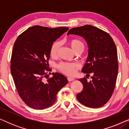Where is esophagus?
<instances>
[{
    "mask_svg": "<svg viewBox=\"0 0 129 129\" xmlns=\"http://www.w3.org/2000/svg\"><path fill=\"white\" fill-rule=\"evenodd\" d=\"M68 80L69 82H71V81H73L74 80H75V79L73 78V77H68Z\"/></svg>",
    "mask_w": 129,
    "mask_h": 129,
    "instance_id": "34e87169",
    "label": "esophagus"
}]
</instances>
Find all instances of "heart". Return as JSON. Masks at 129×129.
I'll use <instances>...</instances> for the list:
<instances>
[{"mask_svg":"<svg viewBox=\"0 0 129 129\" xmlns=\"http://www.w3.org/2000/svg\"><path fill=\"white\" fill-rule=\"evenodd\" d=\"M69 43L70 44V46L72 47V49L75 52L78 50L83 52L84 49V43L80 40L77 39H70L69 40ZM60 46L61 43L59 42H55L53 43L50 51V55L52 57H55L57 56ZM58 68L61 72H62L66 75L72 76L75 74L77 69H78V65L76 63L62 62L58 65Z\"/></svg>","mask_w":129,"mask_h":129,"instance_id":"heart-1","label":"heart"}]
</instances>
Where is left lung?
Segmentation results:
<instances>
[{
	"mask_svg": "<svg viewBox=\"0 0 129 129\" xmlns=\"http://www.w3.org/2000/svg\"><path fill=\"white\" fill-rule=\"evenodd\" d=\"M71 34L83 37L89 47L87 59L82 69L87 76L79 79L83 89L77 94V99L91 108L102 107L110 99L117 80L119 66L115 43L108 33L89 24L72 28L67 35ZM90 73L93 76L89 82L87 79Z\"/></svg>",
	"mask_w": 129,
	"mask_h": 129,
	"instance_id": "left-lung-1",
	"label": "left lung"
}]
</instances>
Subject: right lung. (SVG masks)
Instances as JSON below:
<instances>
[{
    "label": "right lung",
    "instance_id": "add662e5",
    "mask_svg": "<svg viewBox=\"0 0 129 129\" xmlns=\"http://www.w3.org/2000/svg\"><path fill=\"white\" fill-rule=\"evenodd\" d=\"M68 27L34 26L20 34L14 43L10 70L20 98L28 106L42 110L53 105L56 95L68 83L64 76L53 73L47 81L50 48Z\"/></svg>",
    "mask_w": 129,
    "mask_h": 129
}]
</instances>
